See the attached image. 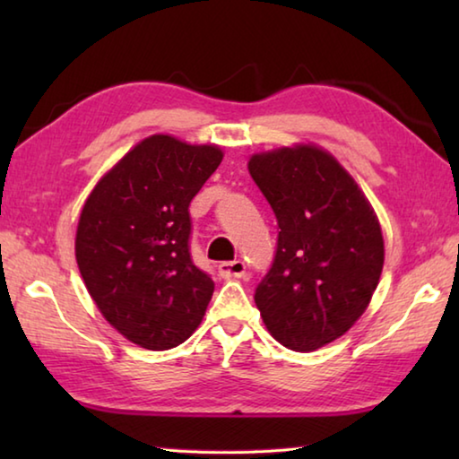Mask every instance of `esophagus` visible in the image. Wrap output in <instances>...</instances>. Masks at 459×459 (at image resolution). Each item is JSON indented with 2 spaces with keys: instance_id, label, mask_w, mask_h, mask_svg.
<instances>
[{
  "instance_id": "34e87169",
  "label": "esophagus",
  "mask_w": 459,
  "mask_h": 459,
  "mask_svg": "<svg viewBox=\"0 0 459 459\" xmlns=\"http://www.w3.org/2000/svg\"><path fill=\"white\" fill-rule=\"evenodd\" d=\"M245 271H247V265H245V261H240V259L224 261L219 265V275L222 279H238L245 275Z\"/></svg>"
}]
</instances>
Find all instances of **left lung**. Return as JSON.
Instances as JSON below:
<instances>
[{"mask_svg":"<svg viewBox=\"0 0 459 459\" xmlns=\"http://www.w3.org/2000/svg\"><path fill=\"white\" fill-rule=\"evenodd\" d=\"M248 172L279 227L255 304L279 344L317 351L370 304L385 263L378 219L352 176L316 145L255 153Z\"/></svg>","mask_w":459,"mask_h":459,"instance_id":"1","label":"left lung"}]
</instances>
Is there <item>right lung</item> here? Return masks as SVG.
<instances>
[{"label":"right lung","instance_id":"add662e5","mask_svg":"<svg viewBox=\"0 0 459 459\" xmlns=\"http://www.w3.org/2000/svg\"><path fill=\"white\" fill-rule=\"evenodd\" d=\"M216 145L152 135L91 192L76 229V263L105 320L134 344L168 351L198 328L211 275L190 255V202L221 166Z\"/></svg>","mask_w":459,"mask_h":459}]
</instances>
